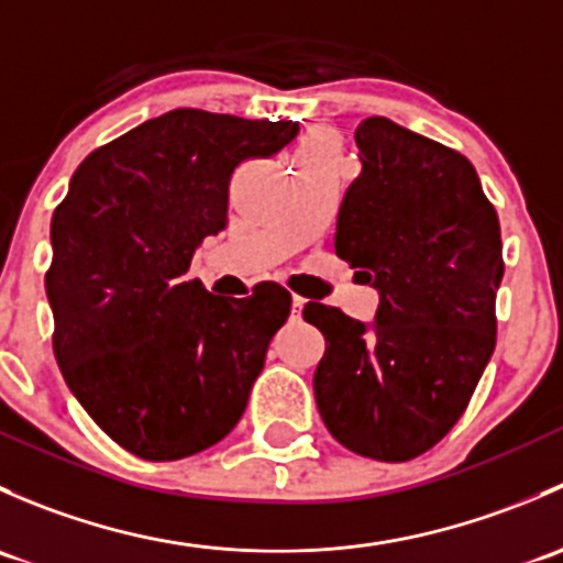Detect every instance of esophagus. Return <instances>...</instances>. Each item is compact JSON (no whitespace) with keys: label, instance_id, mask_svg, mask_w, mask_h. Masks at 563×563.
<instances>
[{"label":"esophagus","instance_id":"obj_1","mask_svg":"<svg viewBox=\"0 0 563 563\" xmlns=\"http://www.w3.org/2000/svg\"><path fill=\"white\" fill-rule=\"evenodd\" d=\"M305 302H308V299H305V297H297V294H294V297H291V313H294V318L302 316Z\"/></svg>","mask_w":563,"mask_h":563}]
</instances>
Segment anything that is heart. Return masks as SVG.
<instances>
[{"label": "heart", "instance_id": "heart-1", "mask_svg": "<svg viewBox=\"0 0 563 563\" xmlns=\"http://www.w3.org/2000/svg\"><path fill=\"white\" fill-rule=\"evenodd\" d=\"M310 161H343V152H340V141L332 130H310L308 135L299 144L297 155H294V166L297 163H310Z\"/></svg>", "mask_w": 563, "mask_h": 563}]
</instances>
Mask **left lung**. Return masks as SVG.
<instances>
[{"mask_svg":"<svg viewBox=\"0 0 563 563\" xmlns=\"http://www.w3.org/2000/svg\"><path fill=\"white\" fill-rule=\"evenodd\" d=\"M354 139L362 174L340 203L334 253L378 288V310L367 327L305 305L327 340L313 389L345 450L406 463L455 428L496 349L501 229L460 152L384 117Z\"/></svg>","mask_w":563,"mask_h":563,"instance_id":"obj_1","label":"left lung"}]
</instances>
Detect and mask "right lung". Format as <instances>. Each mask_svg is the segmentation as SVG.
Masks as SVG:
<instances>
[{"label":"right lung","instance_id":"1","mask_svg":"<svg viewBox=\"0 0 563 563\" xmlns=\"http://www.w3.org/2000/svg\"><path fill=\"white\" fill-rule=\"evenodd\" d=\"M297 133L176 108L87 155L54 209V356L84 411L135 457H190L245 413L291 294L258 283L245 299L214 297L187 269L225 229L234 168Z\"/></svg>","mask_w":563,"mask_h":563}]
</instances>
